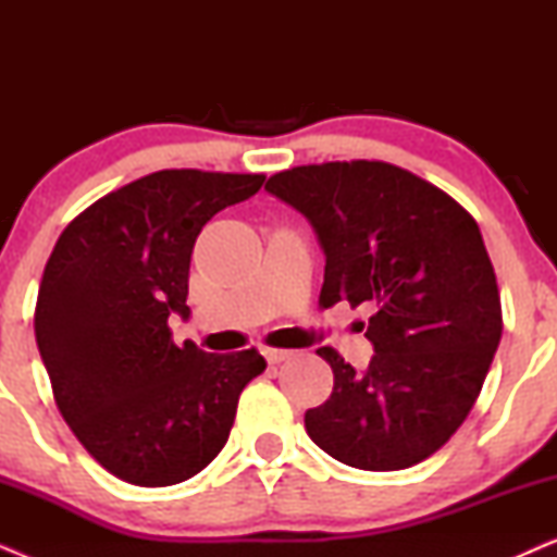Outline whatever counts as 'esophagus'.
<instances>
[{
    "mask_svg": "<svg viewBox=\"0 0 557 557\" xmlns=\"http://www.w3.org/2000/svg\"><path fill=\"white\" fill-rule=\"evenodd\" d=\"M261 352L271 364H278V362H284V360H288V357H292V349H278V347H263Z\"/></svg>",
    "mask_w": 557,
    "mask_h": 557,
    "instance_id": "esophagus-1",
    "label": "esophagus"
}]
</instances>
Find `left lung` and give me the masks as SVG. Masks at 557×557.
Here are the masks:
<instances>
[{
	"mask_svg": "<svg viewBox=\"0 0 557 557\" xmlns=\"http://www.w3.org/2000/svg\"><path fill=\"white\" fill-rule=\"evenodd\" d=\"M265 189L314 225L326 256L319 307H375L368 372L317 349L334 387L304 416L309 438L364 471L429 459L467 421L502 337L476 220L444 189L377 159L294 166Z\"/></svg>",
	"mask_w": 557,
	"mask_h": 557,
	"instance_id": "left-lung-1",
	"label": "left lung"
}]
</instances>
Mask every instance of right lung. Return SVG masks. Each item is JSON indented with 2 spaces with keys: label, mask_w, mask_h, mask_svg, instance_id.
I'll list each match as a JSON object with an SVG mask.
<instances>
[{
  "label": "right lung",
  "mask_w": 557,
  "mask_h": 557,
  "mask_svg": "<svg viewBox=\"0 0 557 557\" xmlns=\"http://www.w3.org/2000/svg\"><path fill=\"white\" fill-rule=\"evenodd\" d=\"M265 174L162 170L73 218L45 263L35 339L52 398L83 448L113 476L170 486L220 454L238 398L265 370L256 347L210 355L172 342L189 317L195 240Z\"/></svg>",
  "instance_id": "right-lung-1"
}]
</instances>
